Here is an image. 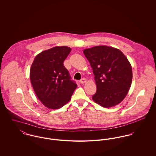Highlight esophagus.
Returning a JSON list of instances; mask_svg holds the SVG:
<instances>
[{
  "instance_id": "34e87169",
  "label": "esophagus",
  "mask_w": 156,
  "mask_h": 156,
  "mask_svg": "<svg viewBox=\"0 0 156 156\" xmlns=\"http://www.w3.org/2000/svg\"><path fill=\"white\" fill-rule=\"evenodd\" d=\"M87 82V79L85 78H83L80 80V82L81 84H83L84 83H85Z\"/></svg>"
}]
</instances>
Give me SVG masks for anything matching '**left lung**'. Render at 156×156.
Listing matches in <instances>:
<instances>
[{
    "instance_id": "8db88e82",
    "label": "left lung",
    "mask_w": 156,
    "mask_h": 156,
    "mask_svg": "<svg viewBox=\"0 0 156 156\" xmlns=\"http://www.w3.org/2000/svg\"><path fill=\"white\" fill-rule=\"evenodd\" d=\"M92 68L97 92L92 100L104 108L117 105L127 94L132 81V69L119 50L106 45L83 50Z\"/></svg>"
}]
</instances>
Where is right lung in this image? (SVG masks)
<instances>
[{"label":"right lung","mask_w":156,"mask_h":156,"mask_svg":"<svg viewBox=\"0 0 156 156\" xmlns=\"http://www.w3.org/2000/svg\"><path fill=\"white\" fill-rule=\"evenodd\" d=\"M71 50L67 46L53 47L38 54L32 64L33 88L40 101L50 109L64 106L77 87L63 64Z\"/></svg>","instance_id":"1"}]
</instances>
